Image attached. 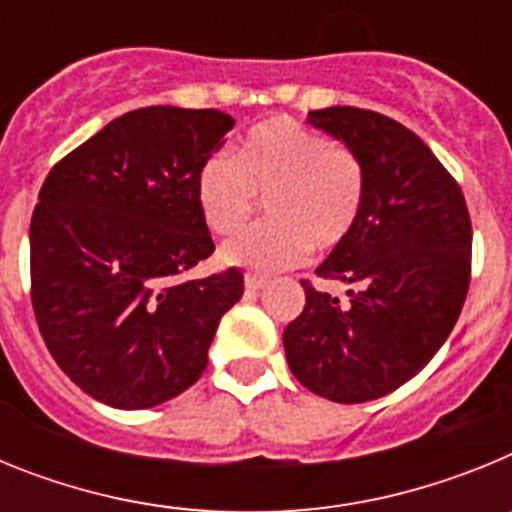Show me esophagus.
Returning a JSON list of instances; mask_svg holds the SVG:
<instances>
[{
    "label": "esophagus",
    "instance_id": "obj_1",
    "mask_svg": "<svg viewBox=\"0 0 512 512\" xmlns=\"http://www.w3.org/2000/svg\"><path fill=\"white\" fill-rule=\"evenodd\" d=\"M266 287H269V279L256 277V274H248V277H246L248 292H261V289H266Z\"/></svg>",
    "mask_w": 512,
    "mask_h": 512
}]
</instances>
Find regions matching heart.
Here are the masks:
<instances>
[{
	"label": "heart",
	"mask_w": 512,
	"mask_h": 512,
	"mask_svg": "<svg viewBox=\"0 0 512 512\" xmlns=\"http://www.w3.org/2000/svg\"><path fill=\"white\" fill-rule=\"evenodd\" d=\"M269 197L271 223L235 235L220 261L238 269L297 266L310 246L328 251L351 233L364 200V169L354 151L289 117L259 122L233 156L202 166L197 202L210 230L233 235Z\"/></svg>",
	"instance_id": "1"
}]
</instances>
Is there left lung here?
Listing matches in <instances>:
<instances>
[{
    "mask_svg": "<svg viewBox=\"0 0 512 512\" xmlns=\"http://www.w3.org/2000/svg\"><path fill=\"white\" fill-rule=\"evenodd\" d=\"M312 128L351 148L364 200L351 233L315 274L351 284L348 305L305 287V310L284 328L297 382L333 402H369L413 379L467 300L472 223L459 184L400 122L359 107L307 112Z\"/></svg>",
    "mask_w": 512,
    "mask_h": 512,
    "instance_id": "left-lung-1",
    "label": "left lung"
}]
</instances>
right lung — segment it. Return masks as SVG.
Wrapping results in <instances>:
<instances>
[{
	"mask_svg": "<svg viewBox=\"0 0 512 512\" xmlns=\"http://www.w3.org/2000/svg\"><path fill=\"white\" fill-rule=\"evenodd\" d=\"M233 117L143 107L51 169L30 223L33 310L63 374L120 410L156 408L202 377L243 274L187 279L215 251L197 202Z\"/></svg>",
	"mask_w": 512,
	"mask_h": 512,
	"instance_id": "1",
	"label": "right lung"
}]
</instances>
